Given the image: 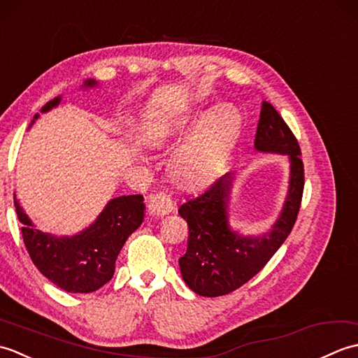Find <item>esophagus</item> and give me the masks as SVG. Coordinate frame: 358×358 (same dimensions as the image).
<instances>
[{
    "label": "esophagus",
    "mask_w": 358,
    "mask_h": 358,
    "mask_svg": "<svg viewBox=\"0 0 358 358\" xmlns=\"http://www.w3.org/2000/svg\"><path fill=\"white\" fill-rule=\"evenodd\" d=\"M148 208L150 214L163 217L166 214H169V212H172L173 204H172V200L169 199V195L166 192H157L149 199Z\"/></svg>",
    "instance_id": "esophagus-1"
}]
</instances>
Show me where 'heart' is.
Returning a JSON list of instances; mask_svg holds the SVG:
<instances>
[{
  "instance_id": "heart-1",
  "label": "heart",
  "mask_w": 358,
  "mask_h": 358,
  "mask_svg": "<svg viewBox=\"0 0 358 358\" xmlns=\"http://www.w3.org/2000/svg\"><path fill=\"white\" fill-rule=\"evenodd\" d=\"M199 117L178 123V127L192 124ZM240 118L229 108L215 110L208 117L186 146L175 155L171 171L181 185L200 183L214 169V166L238 132Z\"/></svg>"
}]
</instances>
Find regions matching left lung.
Wrapping results in <instances>:
<instances>
[{
  "label": "left lung",
  "instance_id": "8db88e82",
  "mask_svg": "<svg viewBox=\"0 0 358 358\" xmlns=\"http://www.w3.org/2000/svg\"><path fill=\"white\" fill-rule=\"evenodd\" d=\"M255 149L277 152L291 159V181L283 212L272 231L260 237H241L232 232L227 223L232 173H224L181 204L178 214L186 220L189 237L186 254L178 263L183 280L195 294L220 296L248 283L283 245L296 222L305 187L301 150L285 120L266 101L257 127Z\"/></svg>",
  "mask_w": 358,
  "mask_h": 358
}]
</instances>
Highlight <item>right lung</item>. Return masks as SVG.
<instances>
[{
  "instance_id": "1",
  "label": "right lung",
  "mask_w": 358,
  "mask_h": 358,
  "mask_svg": "<svg viewBox=\"0 0 358 358\" xmlns=\"http://www.w3.org/2000/svg\"><path fill=\"white\" fill-rule=\"evenodd\" d=\"M94 85V80L86 81V86ZM59 101V96L53 98L41 112L55 108ZM13 203L22 224V241L34 264L53 285L73 294L95 292L108 283L121 248L144 217L143 195H123L110 200L86 231L73 237H55L35 229L17 199Z\"/></svg>"
}]
</instances>
